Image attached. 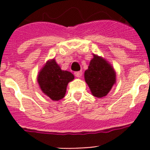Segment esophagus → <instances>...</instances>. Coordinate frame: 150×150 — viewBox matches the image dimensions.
Returning <instances> with one entry per match:
<instances>
[{
	"label": "esophagus",
	"instance_id": "obj_1",
	"mask_svg": "<svg viewBox=\"0 0 150 150\" xmlns=\"http://www.w3.org/2000/svg\"><path fill=\"white\" fill-rule=\"evenodd\" d=\"M82 75H83V72H82V71H76V72H75V75L77 78H80L82 76Z\"/></svg>",
	"mask_w": 150,
	"mask_h": 150
}]
</instances>
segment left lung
<instances>
[{"label": "left lung", "mask_w": 150, "mask_h": 150, "mask_svg": "<svg viewBox=\"0 0 150 150\" xmlns=\"http://www.w3.org/2000/svg\"><path fill=\"white\" fill-rule=\"evenodd\" d=\"M86 83L94 97L102 98L110 91L116 83V72L102 57L94 55L85 74Z\"/></svg>", "instance_id": "8db88e82"}]
</instances>
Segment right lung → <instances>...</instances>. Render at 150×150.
I'll list each match as a JSON object with an SVG mask.
<instances>
[{"instance_id": "1", "label": "right lung", "mask_w": 150, "mask_h": 150, "mask_svg": "<svg viewBox=\"0 0 150 150\" xmlns=\"http://www.w3.org/2000/svg\"><path fill=\"white\" fill-rule=\"evenodd\" d=\"M74 79V75L60 69L55 60L48 61L38 76L42 92L52 100H59L65 95L67 83Z\"/></svg>"}]
</instances>
